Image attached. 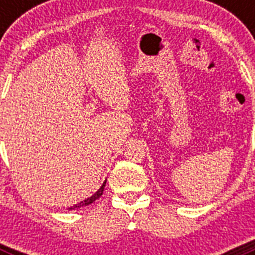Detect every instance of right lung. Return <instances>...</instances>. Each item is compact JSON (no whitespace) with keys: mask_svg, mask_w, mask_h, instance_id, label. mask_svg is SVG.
<instances>
[{"mask_svg":"<svg viewBox=\"0 0 255 255\" xmlns=\"http://www.w3.org/2000/svg\"><path fill=\"white\" fill-rule=\"evenodd\" d=\"M105 186H106V181L103 182V185L101 186L100 188V190L97 191L96 194L94 195H92L91 198H88V199H85V200H83V202H80V203H78V204H75V206H73V207H70V211H73V209H78V208H80V207H84V206H89V204H92L93 203V202H96L97 199H98V198L101 197V195L103 194V190H105Z\"/></svg>","mask_w":255,"mask_h":255,"instance_id":"right-lung-1","label":"right lung"}]
</instances>
